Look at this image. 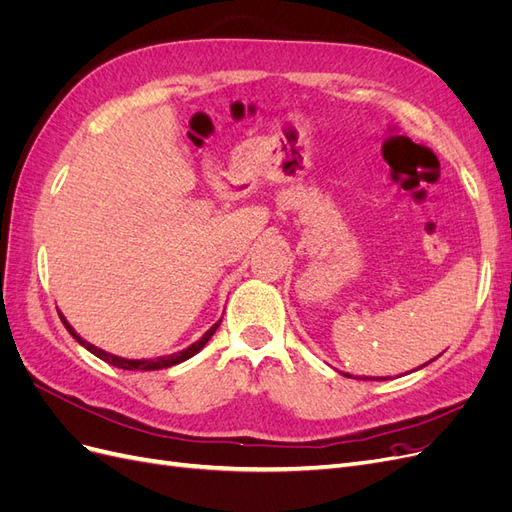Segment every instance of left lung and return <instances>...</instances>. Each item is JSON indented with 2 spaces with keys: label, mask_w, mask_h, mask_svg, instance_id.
I'll list each match as a JSON object with an SVG mask.
<instances>
[{
  "label": "left lung",
  "mask_w": 512,
  "mask_h": 512,
  "mask_svg": "<svg viewBox=\"0 0 512 512\" xmlns=\"http://www.w3.org/2000/svg\"><path fill=\"white\" fill-rule=\"evenodd\" d=\"M382 380H384V378H382Z\"/></svg>",
  "instance_id": "1"
}]
</instances>
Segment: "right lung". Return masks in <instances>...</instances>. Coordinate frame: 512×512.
Returning <instances> with one entry per match:
<instances>
[{
    "label": "right lung",
    "mask_w": 512,
    "mask_h": 512,
    "mask_svg": "<svg viewBox=\"0 0 512 512\" xmlns=\"http://www.w3.org/2000/svg\"><path fill=\"white\" fill-rule=\"evenodd\" d=\"M59 318H61V322H64V327L68 329V333H70V335L76 339V342H79L83 348H87L91 354H96L98 359H102V361H104V363H108V365H115V367H119V369H130V371H134V369H138V371H153V369L173 367V365H177V363L188 361L190 356H194L198 350H203V348H205V344H207L209 339L213 337V333L218 331L220 322H222V320L215 322L213 327H211L203 337L198 339V342H194L192 346H188V348L181 350V352L168 354V356H158V359H123V356H117V354H111V352H104L102 348H96L94 344L85 342V339L70 327V322L64 318V314H61V312H59Z\"/></svg>",
    "instance_id": "right-lung-1"
}]
</instances>
